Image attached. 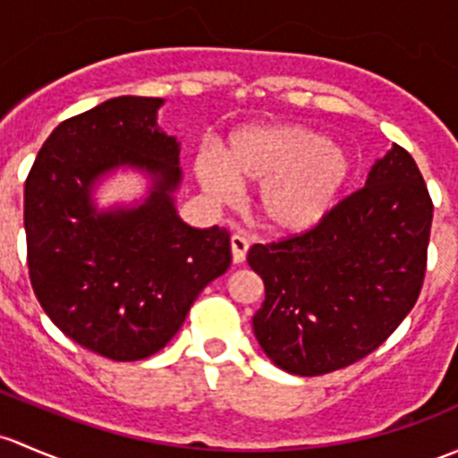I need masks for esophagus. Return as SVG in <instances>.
I'll return each mask as SVG.
<instances>
[{"label": "esophagus", "instance_id": "1", "mask_svg": "<svg viewBox=\"0 0 458 458\" xmlns=\"http://www.w3.org/2000/svg\"><path fill=\"white\" fill-rule=\"evenodd\" d=\"M230 248H233V261L234 263H243L245 261V254H248V239L243 237V234H233V239H230Z\"/></svg>", "mask_w": 458, "mask_h": 458}]
</instances>
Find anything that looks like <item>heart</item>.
<instances>
[{"label": "heart", "mask_w": 458, "mask_h": 458, "mask_svg": "<svg viewBox=\"0 0 458 458\" xmlns=\"http://www.w3.org/2000/svg\"><path fill=\"white\" fill-rule=\"evenodd\" d=\"M192 168L221 204L237 199L242 184L261 186L263 224L278 234H302L334 213L353 175V157L316 129L272 124L234 131L224 157L204 148Z\"/></svg>", "instance_id": "heart-1"}]
</instances>
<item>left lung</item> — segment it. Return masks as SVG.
Here are the masks:
<instances>
[{"label":"left lung","mask_w":458,"mask_h":458,"mask_svg":"<svg viewBox=\"0 0 458 458\" xmlns=\"http://www.w3.org/2000/svg\"><path fill=\"white\" fill-rule=\"evenodd\" d=\"M432 208L412 156L393 144L318 228L254 243L266 301L252 327L267 358L314 377L377 349L420 298Z\"/></svg>","instance_id":"left-lung-1"}]
</instances>
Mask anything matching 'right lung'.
Returning <instances> with one entry per match:
<instances>
[{
  "label": "right lung",
  "mask_w": 458,
  "mask_h": 458,
  "mask_svg": "<svg viewBox=\"0 0 458 458\" xmlns=\"http://www.w3.org/2000/svg\"><path fill=\"white\" fill-rule=\"evenodd\" d=\"M162 105L118 96L64 120L23 192L37 301L67 338L115 362L165 349L201 290L233 263L228 230L192 228L177 215L180 142L157 127ZM118 165L152 177L148 199L98 211L93 184Z\"/></svg>",
  "instance_id": "right-lung-1"
}]
</instances>
